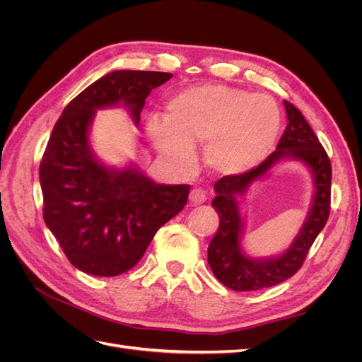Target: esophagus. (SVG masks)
<instances>
[{
	"mask_svg": "<svg viewBox=\"0 0 362 362\" xmlns=\"http://www.w3.org/2000/svg\"><path fill=\"white\" fill-rule=\"evenodd\" d=\"M206 201V193L205 190L202 189H193L190 192V202L193 205H199V204H204Z\"/></svg>",
	"mask_w": 362,
	"mask_h": 362,
	"instance_id": "obj_1",
	"label": "esophagus"
}]
</instances>
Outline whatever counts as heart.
<instances>
[{
  "mask_svg": "<svg viewBox=\"0 0 362 362\" xmlns=\"http://www.w3.org/2000/svg\"><path fill=\"white\" fill-rule=\"evenodd\" d=\"M281 112L266 93L222 84L192 86L175 93L163 119H152L148 134L163 157L187 168L192 148L204 144V161L218 173L257 168L276 144Z\"/></svg>",
  "mask_w": 362,
  "mask_h": 362,
  "instance_id": "heart-1",
  "label": "heart"
}]
</instances>
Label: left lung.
<instances>
[{
	"label": "left lung",
	"mask_w": 362,
	"mask_h": 362,
	"mask_svg": "<svg viewBox=\"0 0 362 362\" xmlns=\"http://www.w3.org/2000/svg\"><path fill=\"white\" fill-rule=\"evenodd\" d=\"M284 105L288 124L276 151L259 166L243 173L226 175L214 184L216 198L211 205L218 214V229L208 245V264L223 286L235 291L273 287L291 278L302 267L306 254L329 217L332 180L329 157L300 110L288 101H284ZM284 158L299 159L310 168L315 178L312 210L300 234L284 255L272 259H250L239 246L243 221L236 198Z\"/></svg>",
	"instance_id": "1"
}]
</instances>
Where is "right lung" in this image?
Listing matches in <instances>:
<instances>
[{"label":"right lung","instance_id":"add662e5","mask_svg":"<svg viewBox=\"0 0 362 362\" xmlns=\"http://www.w3.org/2000/svg\"><path fill=\"white\" fill-rule=\"evenodd\" d=\"M172 78L115 71L76 95L54 125L39 168L43 221L78 270L117 276L144 257L158 229L187 204L189 184H158L136 168H107L89 144L95 112L122 103L139 124L152 89Z\"/></svg>","mask_w":362,"mask_h":362}]
</instances>
